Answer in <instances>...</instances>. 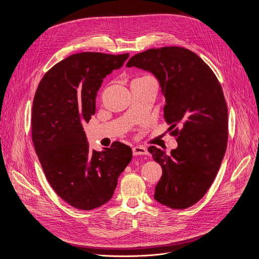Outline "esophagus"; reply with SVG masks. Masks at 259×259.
<instances>
[{
	"instance_id": "1",
	"label": "esophagus",
	"mask_w": 259,
	"mask_h": 259,
	"mask_svg": "<svg viewBox=\"0 0 259 259\" xmlns=\"http://www.w3.org/2000/svg\"><path fill=\"white\" fill-rule=\"evenodd\" d=\"M133 155L134 156H141V155H147V150L144 146H134L133 149Z\"/></svg>"
}]
</instances>
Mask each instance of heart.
I'll return each instance as SVG.
<instances>
[{"mask_svg":"<svg viewBox=\"0 0 259 259\" xmlns=\"http://www.w3.org/2000/svg\"><path fill=\"white\" fill-rule=\"evenodd\" d=\"M142 78H150V77H142ZM138 79H140V78H138Z\"/></svg>","mask_w":259,"mask_h":259,"instance_id":"heart-1","label":"heart"}]
</instances>
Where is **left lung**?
<instances>
[{"mask_svg": "<svg viewBox=\"0 0 259 259\" xmlns=\"http://www.w3.org/2000/svg\"><path fill=\"white\" fill-rule=\"evenodd\" d=\"M127 66L149 70L159 80L166 100L164 119L177 137L178 146L169 155L149 147L163 169L155 199L172 209L189 208L211 187L227 151L229 120L223 88L209 65L183 47L149 49L132 56Z\"/></svg>", "mask_w": 259, "mask_h": 259, "instance_id": "obj_1", "label": "left lung"}]
</instances>
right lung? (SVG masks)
Instances as JSON below:
<instances>
[{"label": "right lung", "mask_w": 259, "mask_h": 259, "mask_svg": "<svg viewBox=\"0 0 259 259\" xmlns=\"http://www.w3.org/2000/svg\"><path fill=\"white\" fill-rule=\"evenodd\" d=\"M128 57L129 53L72 54L45 73L33 97L35 153L55 193L80 210L112 199L120 174L132 160L131 147L119 141L102 152L91 151L83 128L95 114L102 79Z\"/></svg>", "instance_id": "obj_1"}]
</instances>
